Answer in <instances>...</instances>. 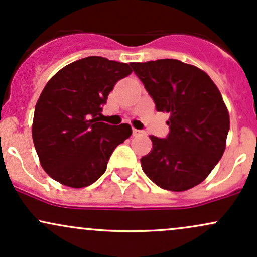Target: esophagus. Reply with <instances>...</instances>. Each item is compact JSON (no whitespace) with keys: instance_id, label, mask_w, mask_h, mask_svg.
<instances>
[{"instance_id":"1","label":"esophagus","mask_w":257,"mask_h":257,"mask_svg":"<svg viewBox=\"0 0 257 257\" xmlns=\"http://www.w3.org/2000/svg\"><path fill=\"white\" fill-rule=\"evenodd\" d=\"M132 135H134V136H138V135H142V131H140V130L137 128H134L132 130Z\"/></svg>"}]
</instances>
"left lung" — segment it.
<instances>
[{"label": "left lung", "mask_w": 257, "mask_h": 257, "mask_svg": "<svg viewBox=\"0 0 257 257\" xmlns=\"http://www.w3.org/2000/svg\"><path fill=\"white\" fill-rule=\"evenodd\" d=\"M158 111L170 114L165 138L149 136L144 174L160 188L182 192L203 182L226 148L229 115L209 75L177 59L131 63Z\"/></svg>", "instance_id": "left-lung-1"}]
</instances>
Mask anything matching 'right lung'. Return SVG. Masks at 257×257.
<instances>
[{
  "mask_svg": "<svg viewBox=\"0 0 257 257\" xmlns=\"http://www.w3.org/2000/svg\"><path fill=\"white\" fill-rule=\"evenodd\" d=\"M132 73L127 63L86 57L64 66L35 106L33 140L41 165L57 182L82 188L106 170L114 149L131 136L128 123L100 121L115 83Z\"/></svg>",
  "mask_w": 257,
  "mask_h": 257,
  "instance_id": "1",
  "label": "right lung"
}]
</instances>
